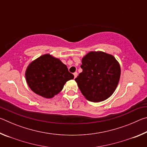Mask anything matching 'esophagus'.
Listing matches in <instances>:
<instances>
[{"label": "esophagus", "instance_id": "1", "mask_svg": "<svg viewBox=\"0 0 147 147\" xmlns=\"http://www.w3.org/2000/svg\"><path fill=\"white\" fill-rule=\"evenodd\" d=\"M74 78H76V77H77V76H78V73H76V72H75V73H74Z\"/></svg>", "mask_w": 147, "mask_h": 147}]
</instances>
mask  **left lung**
I'll return each instance as SVG.
<instances>
[{"label": "left lung", "mask_w": 147, "mask_h": 147, "mask_svg": "<svg viewBox=\"0 0 147 147\" xmlns=\"http://www.w3.org/2000/svg\"><path fill=\"white\" fill-rule=\"evenodd\" d=\"M82 72L75 78L87 100L99 102L115 91L121 76V67L113 56L102 51L89 52L82 59Z\"/></svg>", "instance_id": "8db88e82"}]
</instances>
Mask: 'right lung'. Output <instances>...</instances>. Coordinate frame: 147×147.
<instances>
[{
  "label": "right lung",
  "mask_w": 147,
  "mask_h": 147,
  "mask_svg": "<svg viewBox=\"0 0 147 147\" xmlns=\"http://www.w3.org/2000/svg\"><path fill=\"white\" fill-rule=\"evenodd\" d=\"M25 77L32 91L44 98H51L63 89L67 82L74 78V75L60 59L47 54L29 64Z\"/></svg>",
  "instance_id": "right-lung-1"
}]
</instances>
